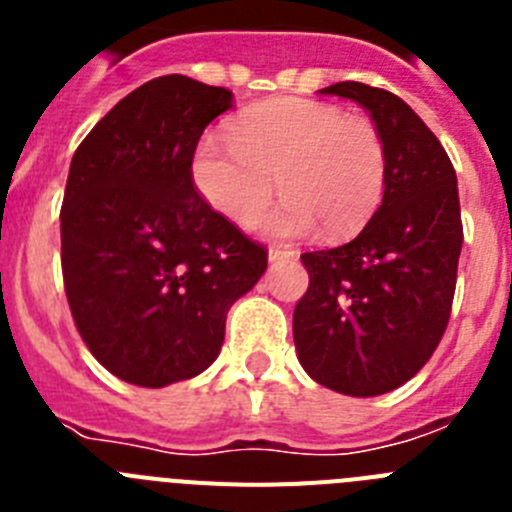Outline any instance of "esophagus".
Returning <instances> with one entry per match:
<instances>
[{"mask_svg": "<svg viewBox=\"0 0 512 512\" xmlns=\"http://www.w3.org/2000/svg\"><path fill=\"white\" fill-rule=\"evenodd\" d=\"M295 251L289 246H271L269 248V261H284V259H292Z\"/></svg>", "mask_w": 512, "mask_h": 512, "instance_id": "34e87169", "label": "esophagus"}]
</instances>
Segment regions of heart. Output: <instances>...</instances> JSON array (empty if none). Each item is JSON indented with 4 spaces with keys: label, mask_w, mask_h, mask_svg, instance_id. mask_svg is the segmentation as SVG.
<instances>
[{
    "label": "heart",
    "mask_w": 512,
    "mask_h": 512,
    "mask_svg": "<svg viewBox=\"0 0 512 512\" xmlns=\"http://www.w3.org/2000/svg\"><path fill=\"white\" fill-rule=\"evenodd\" d=\"M192 179L238 225L264 212L277 179L284 200L261 220V230L289 238L318 223L338 238L359 230L382 202L387 148L369 117L310 99H271L233 120L230 140H200Z\"/></svg>",
    "instance_id": "obj_1"
}]
</instances>
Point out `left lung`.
Wrapping results in <instances>:
<instances>
[{
	"label": "left lung",
	"mask_w": 512,
	"mask_h": 512,
	"mask_svg": "<svg viewBox=\"0 0 512 512\" xmlns=\"http://www.w3.org/2000/svg\"><path fill=\"white\" fill-rule=\"evenodd\" d=\"M320 94L354 99L369 112L387 148V182L354 241L300 256L310 287L292 318L295 348L318 384L374 397L413 379L449 325L464 241L456 171L397 94L359 81Z\"/></svg>",
	"instance_id": "1"
}]
</instances>
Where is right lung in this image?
I'll use <instances>...</instances> for the list:
<instances>
[{"label":"right lung","mask_w":512,"mask_h":512,"mask_svg":"<svg viewBox=\"0 0 512 512\" xmlns=\"http://www.w3.org/2000/svg\"><path fill=\"white\" fill-rule=\"evenodd\" d=\"M233 92L158 76L112 107L71 158L61 269L94 359L138 387L202 374L225 318L266 271V248L212 210L192 179L205 128Z\"/></svg>","instance_id":"1"}]
</instances>
